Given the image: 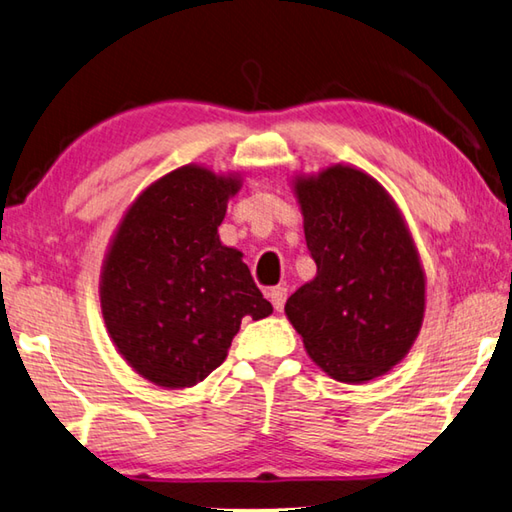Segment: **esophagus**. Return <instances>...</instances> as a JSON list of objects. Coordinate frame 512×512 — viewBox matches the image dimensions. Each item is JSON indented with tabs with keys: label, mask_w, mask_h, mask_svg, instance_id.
<instances>
[{
	"label": "esophagus",
	"mask_w": 512,
	"mask_h": 512,
	"mask_svg": "<svg viewBox=\"0 0 512 512\" xmlns=\"http://www.w3.org/2000/svg\"><path fill=\"white\" fill-rule=\"evenodd\" d=\"M269 298H272L274 310L281 312L285 307V301H287V287H281V285L272 287V289H269Z\"/></svg>",
	"instance_id": "34e87169"
}]
</instances>
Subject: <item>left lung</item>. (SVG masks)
I'll use <instances>...</instances> for the list:
<instances>
[{
  "mask_svg": "<svg viewBox=\"0 0 512 512\" xmlns=\"http://www.w3.org/2000/svg\"><path fill=\"white\" fill-rule=\"evenodd\" d=\"M316 278L287 298L305 350L336 381L376 379L421 330L426 278L394 200L359 169L294 182Z\"/></svg>",
  "mask_w": 512,
  "mask_h": 512,
  "instance_id": "8db88e82",
  "label": "left lung"
}]
</instances>
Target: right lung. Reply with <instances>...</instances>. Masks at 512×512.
<instances>
[{"label":"right lung","instance_id":"obj_1","mask_svg":"<svg viewBox=\"0 0 512 512\" xmlns=\"http://www.w3.org/2000/svg\"><path fill=\"white\" fill-rule=\"evenodd\" d=\"M238 178L196 165L133 202L104 260L106 330L133 370L160 388H191L227 359L240 321L272 314L238 249L218 238Z\"/></svg>","mask_w":512,"mask_h":512}]
</instances>
